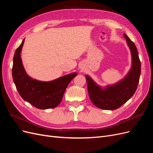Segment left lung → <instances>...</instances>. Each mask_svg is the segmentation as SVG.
<instances>
[{"label": "left lung", "mask_w": 153, "mask_h": 153, "mask_svg": "<svg viewBox=\"0 0 153 153\" xmlns=\"http://www.w3.org/2000/svg\"><path fill=\"white\" fill-rule=\"evenodd\" d=\"M131 54V67L122 80L112 85L101 87L86 75L87 89L92 102L99 108L114 110L118 109L131 97L137 88L141 72V65L135 44L124 34Z\"/></svg>", "instance_id": "8db88e82"}]
</instances>
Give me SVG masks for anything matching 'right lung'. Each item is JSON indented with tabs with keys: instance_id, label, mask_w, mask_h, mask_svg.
Returning <instances> with one entry per match:
<instances>
[{
	"instance_id": "add662e5",
	"label": "right lung",
	"mask_w": 153,
	"mask_h": 153,
	"mask_svg": "<svg viewBox=\"0 0 153 153\" xmlns=\"http://www.w3.org/2000/svg\"><path fill=\"white\" fill-rule=\"evenodd\" d=\"M25 39L16 50L13 57L12 75L17 90L25 101L36 108H54L61 102L68 84L76 75L72 73L50 82L35 80L27 75L21 58Z\"/></svg>"
}]
</instances>
